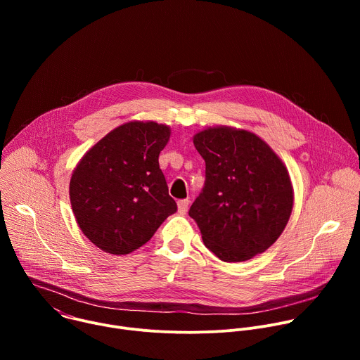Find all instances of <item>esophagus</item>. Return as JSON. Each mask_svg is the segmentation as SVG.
<instances>
[{
  "mask_svg": "<svg viewBox=\"0 0 360 360\" xmlns=\"http://www.w3.org/2000/svg\"><path fill=\"white\" fill-rule=\"evenodd\" d=\"M188 205H189V200L188 199H181L178 200V212L181 215H185L188 212Z\"/></svg>",
  "mask_w": 360,
  "mask_h": 360,
  "instance_id": "34e87169",
  "label": "esophagus"
}]
</instances>
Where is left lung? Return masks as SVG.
I'll list each match as a JSON object with an SVG mask.
<instances>
[{
  "instance_id": "1",
  "label": "left lung",
  "mask_w": 360,
  "mask_h": 360,
  "mask_svg": "<svg viewBox=\"0 0 360 360\" xmlns=\"http://www.w3.org/2000/svg\"><path fill=\"white\" fill-rule=\"evenodd\" d=\"M193 145L207 181L189 217L203 243L224 262H243L282 235L293 208L286 165L256 134L226 127L198 131Z\"/></svg>"
}]
</instances>
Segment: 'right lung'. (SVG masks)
<instances>
[{
    "label": "right lung",
    "mask_w": 360,
    "mask_h": 360,
    "mask_svg": "<svg viewBox=\"0 0 360 360\" xmlns=\"http://www.w3.org/2000/svg\"><path fill=\"white\" fill-rule=\"evenodd\" d=\"M171 127L129 121L91 146L72 171L70 200L82 233L101 250L128 255L176 212L160 168Z\"/></svg>",
    "instance_id": "1"
}]
</instances>
